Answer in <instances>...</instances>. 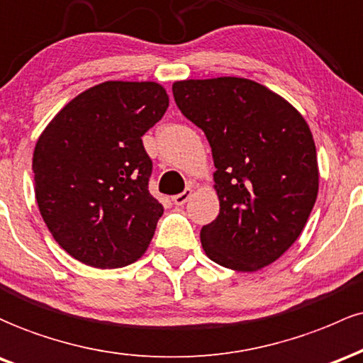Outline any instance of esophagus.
Instances as JSON below:
<instances>
[{"label": "esophagus", "mask_w": 363, "mask_h": 363, "mask_svg": "<svg viewBox=\"0 0 363 363\" xmlns=\"http://www.w3.org/2000/svg\"><path fill=\"white\" fill-rule=\"evenodd\" d=\"M192 192H194L192 189H185L182 194L173 195V203H174V206H183V203H185L190 197H192Z\"/></svg>", "instance_id": "esophagus-1"}]
</instances>
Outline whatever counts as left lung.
Instances as JSON below:
<instances>
[{"label":"left lung","mask_w":363,"mask_h":363,"mask_svg":"<svg viewBox=\"0 0 363 363\" xmlns=\"http://www.w3.org/2000/svg\"><path fill=\"white\" fill-rule=\"evenodd\" d=\"M173 96L213 149L219 214L202 226L203 252L240 272L269 266L302 233L319 192L307 121L276 92L238 77L182 80Z\"/></svg>","instance_id":"obj_1"}]
</instances>
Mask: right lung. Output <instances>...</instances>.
Instances as JSON below:
<instances>
[{
	"instance_id": "obj_1",
	"label": "right lung",
	"mask_w": 363,
	"mask_h": 363,
	"mask_svg": "<svg viewBox=\"0 0 363 363\" xmlns=\"http://www.w3.org/2000/svg\"><path fill=\"white\" fill-rule=\"evenodd\" d=\"M169 106L156 82H103L72 99L40 133L32 157L35 201L73 259L115 269L147 250L162 206L149 194L142 135Z\"/></svg>"
}]
</instances>
